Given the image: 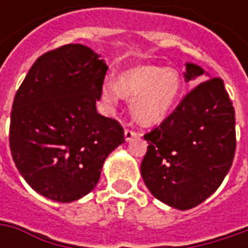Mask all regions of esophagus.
Returning <instances> with one entry per match:
<instances>
[{
  "instance_id": "esophagus-1",
  "label": "esophagus",
  "mask_w": 248,
  "mask_h": 248,
  "mask_svg": "<svg viewBox=\"0 0 248 248\" xmlns=\"http://www.w3.org/2000/svg\"><path fill=\"white\" fill-rule=\"evenodd\" d=\"M124 137H125V140L129 142V140H132V139L138 137V132L131 128H125V131H124Z\"/></svg>"
}]
</instances>
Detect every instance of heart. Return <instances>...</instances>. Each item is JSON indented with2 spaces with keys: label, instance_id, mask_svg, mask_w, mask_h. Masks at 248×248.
<instances>
[{
  "label": "heart",
  "instance_id": "b5f03b06",
  "mask_svg": "<svg viewBox=\"0 0 248 248\" xmlns=\"http://www.w3.org/2000/svg\"><path fill=\"white\" fill-rule=\"evenodd\" d=\"M182 91V80L174 69L153 64L135 66L123 72L114 82L102 87V98L110 105L117 103L121 95L132 99V113L140 124L152 125L166 119L175 106Z\"/></svg>",
  "mask_w": 248,
  "mask_h": 248
}]
</instances>
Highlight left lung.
Returning <instances> with one entry per match:
<instances>
[{
  "label": "left lung",
  "instance_id": "8db88e82",
  "mask_svg": "<svg viewBox=\"0 0 248 248\" xmlns=\"http://www.w3.org/2000/svg\"><path fill=\"white\" fill-rule=\"evenodd\" d=\"M204 70L186 63V81ZM148 152L140 174L150 193L189 210L214 193L231 170L236 150L233 103L219 77L199 82L163 123L145 134Z\"/></svg>",
  "mask_w": 248,
  "mask_h": 248
}]
</instances>
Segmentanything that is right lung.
I'll list each match as a JSON object with an SVG mask.
<instances>
[{
	"label": "right lung",
	"instance_id": "1",
	"mask_svg": "<svg viewBox=\"0 0 248 248\" xmlns=\"http://www.w3.org/2000/svg\"><path fill=\"white\" fill-rule=\"evenodd\" d=\"M108 66L81 44L41 55L16 92L9 146L40 195L69 203L90 193L105 160L124 142L117 120L96 111Z\"/></svg>",
	"mask_w": 248,
	"mask_h": 248
}]
</instances>
